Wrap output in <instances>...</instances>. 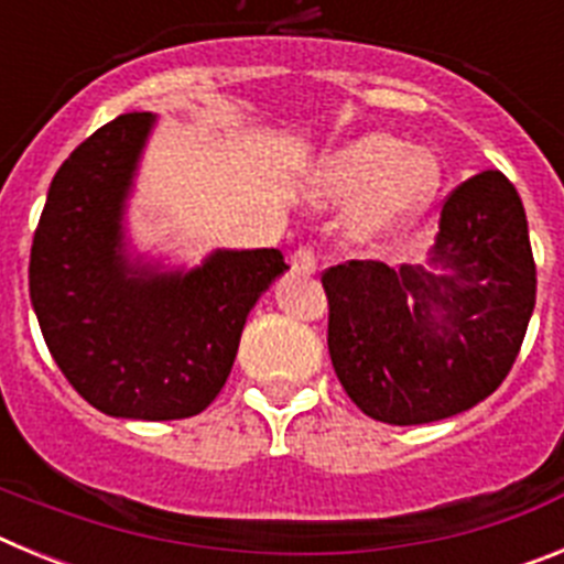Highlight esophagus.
<instances>
[{"instance_id":"34e87169","label":"esophagus","mask_w":564,"mask_h":564,"mask_svg":"<svg viewBox=\"0 0 564 564\" xmlns=\"http://www.w3.org/2000/svg\"><path fill=\"white\" fill-rule=\"evenodd\" d=\"M291 271L305 273V276L316 273V253H313L311 248H299V251H293L291 253Z\"/></svg>"}]
</instances>
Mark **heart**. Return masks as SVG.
Segmentation results:
<instances>
[{"mask_svg":"<svg viewBox=\"0 0 564 564\" xmlns=\"http://www.w3.org/2000/svg\"><path fill=\"white\" fill-rule=\"evenodd\" d=\"M443 172L430 149H406L387 132L361 134L318 163L311 192L322 206L356 203L352 234L387 237L421 212L441 188Z\"/></svg>","mask_w":564,"mask_h":564,"instance_id":"obj_1","label":"heart"}]
</instances>
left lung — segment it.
I'll return each instance as SVG.
<instances>
[{"mask_svg": "<svg viewBox=\"0 0 564 564\" xmlns=\"http://www.w3.org/2000/svg\"><path fill=\"white\" fill-rule=\"evenodd\" d=\"M430 262L443 273L376 259L322 273L333 370L364 415L392 426L471 410L514 367L536 265L506 174L488 169L446 197Z\"/></svg>", "mask_w": 564, "mask_h": 564, "instance_id": "8db88e82", "label": "left lung"}]
</instances>
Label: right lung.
I'll list each match as a JSON object with an SVG mask.
<instances>
[{"label":"right lung","instance_id":"obj_1","mask_svg":"<svg viewBox=\"0 0 564 564\" xmlns=\"http://www.w3.org/2000/svg\"><path fill=\"white\" fill-rule=\"evenodd\" d=\"M152 112L104 123L50 183L30 248V302L73 390L112 417L177 421L220 395L246 318L285 257L214 251L194 271L123 253V208Z\"/></svg>","mask_w":564,"mask_h":564}]
</instances>
